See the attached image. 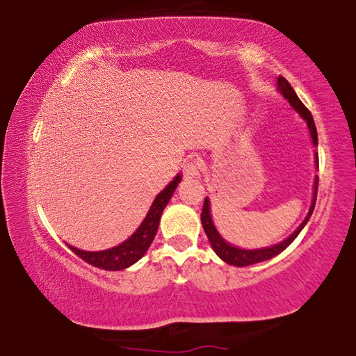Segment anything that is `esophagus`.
Instances as JSON below:
<instances>
[{
    "mask_svg": "<svg viewBox=\"0 0 356 356\" xmlns=\"http://www.w3.org/2000/svg\"><path fill=\"white\" fill-rule=\"evenodd\" d=\"M198 169H200L198 159L197 158H190L184 163L182 172H184L185 177H195V176H198Z\"/></svg>",
    "mask_w": 356,
    "mask_h": 356,
    "instance_id": "34e87169",
    "label": "esophagus"
}]
</instances>
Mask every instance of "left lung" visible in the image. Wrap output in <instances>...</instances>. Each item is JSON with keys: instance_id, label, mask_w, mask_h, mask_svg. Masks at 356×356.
<instances>
[{"instance_id": "obj_1", "label": "left lung", "mask_w": 356, "mask_h": 356, "mask_svg": "<svg viewBox=\"0 0 356 356\" xmlns=\"http://www.w3.org/2000/svg\"><path fill=\"white\" fill-rule=\"evenodd\" d=\"M277 87L280 90V93H282L284 97L289 99V103L292 104L295 111H298L300 116H302L305 121H307L308 129H309V134H312V138H313V143L318 145V132H316V126H314L312 113H309L308 108L305 106L302 102H300V98L297 97V93L293 92L292 85L287 82V79H284L282 76H279ZM316 195H318V177H316V182H314L313 203H312V208H309L308 216L305 218V221L300 224V227L295 230V232L290 235L289 238H285L284 242L274 245V247L258 248V250H242V248H235V247H232V245L226 243V240H222V237L218 234V230H216V227H214V224L211 221V214H209V200L208 198H204V203H203L202 224H203L204 232H207V235H208V240H209V242H211L213 250H214V252H216V254L222 259V261H226L229 264H234V266H238V268L250 266V264L266 261V259H271L273 257H276V254H279L280 252H284V250L287 248L289 245L292 243L295 238H297V235L300 234V230L305 227V224L308 222L309 216H312V213H313V209H314V204H316Z\"/></svg>"}]
</instances>
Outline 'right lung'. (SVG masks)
<instances>
[{
    "label": "right lung",
    "mask_w": 356,
    "mask_h": 356,
    "mask_svg": "<svg viewBox=\"0 0 356 356\" xmlns=\"http://www.w3.org/2000/svg\"><path fill=\"white\" fill-rule=\"evenodd\" d=\"M179 182L180 176L174 179L172 182L154 198L147 218L143 219L140 227L135 230V234L130 238H127L126 242H122L121 245H118V247L114 248L103 250V252H83V250L71 247V245H69V248H71L77 257L82 258L83 261H87L95 268L104 269V271H121V269L132 266L134 263H137L138 259L147 253L149 245H152L154 235L158 232L163 209L166 208V204L169 203V200H171Z\"/></svg>",
    "instance_id": "obj_1"
}]
</instances>
